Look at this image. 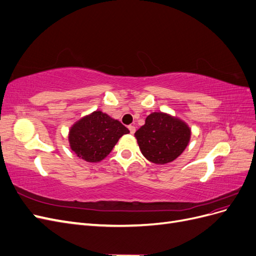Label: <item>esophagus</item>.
Returning <instances> with one entry per match:
<instances>
[{"label":"esophagus","instance_id":"obj_1","mask_svg":"<svg viewBox=\"0 0 256 256\" xmlns=\"http://www.w3.org/2000/svg\"><path fill=\"white\" fill-rule=\"evenodd\" d=\"M128 129H129L131 134H134L136 132V127H134V126H131V125H130V126L128 127Z\"/></svg>","mask_w":256,"mask_h":256}]
</instances>
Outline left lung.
<instances>
[{
  "label": "left lung",
  "instance_id": "left-lung-1",
  "mask_svg": "<svg viewBox=\"0 0 256 256\" xmlns=\"http://www.w3.org/2000/svg\"><path fill=\"white\" fill-rule=\"evenodd\" d=\"M143 156L152 164L174 161L188 146L191 129L182 120L164 112L147 116L144 125L134 134Z\"/></svg>",
  "mask_w": 256,
  "mask_h": 256
}]
</instances>
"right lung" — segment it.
Here are the masks:
<instances>
[{"mask_svg": "<svg viewBox=\"0 0 256 256\" xmlns=\"http://www.w3.org/2000/svg\"><path fill=\"white\" fill-rule=\"evenodd\" d=\"M129 130L118 120L102 111L83 116L70 127L69 146L80 159L92 164L104 160Z\"/></svg>", "mask_w": 256, "mask_h": 256, "instance_id": "obj_1", "label": "right lung"}]
</instances>
